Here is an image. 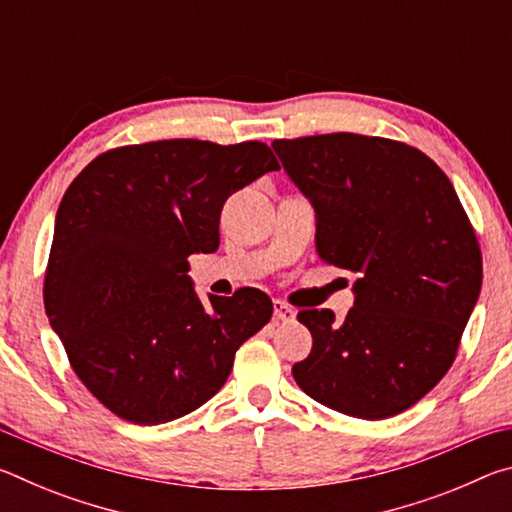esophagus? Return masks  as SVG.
I'll return each instance as SVG.
<instances>
[{"label": "esophagus", "instance_id": "obj_1", "mask_svg": "<svg viewBox=\"0 0 512 512\" xmlns=\"http://www.w3.org/2000/svg\"><path fill=\"white\" fill-rule=\"evenodd\" d=\"M273 314H275V320H282V323H291V320L296 318V311L282 300H273Z\"/></svg>", "mask_w": 512, "mask_h": 512}]
</instances>
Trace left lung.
<instances>
[{"instance_id": "8db88e82", "label": "left lung", "mask_w": 512, "mask_h": 512, "mask_svg": "<svg viewBox=\"0 0 512 512\" xmlns=\"http://www.w3.org/2000/svg\"><path fill=\"white\" fill-rule=\"evenodd\" d=\"M316 210V253L357 273L345 320L302 309L314 339L293 379L311 400L384 420L452 368L483 280L481 248L452 183L422 151L386 137L275 140Z\"/></svg>"}]
</instances>
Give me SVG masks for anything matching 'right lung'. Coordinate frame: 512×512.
I'll return each mask as SVG.
<instances>
[{
	"instance_id": "obj_1",
	"label": "right lung",
	"mask_w": 512,
	"mask_h": 512,
	"mask_svg": "<svg viewBox=\"0 0 512 512\" xmlns=\"http://www.w3.org/2000/svg\"><path fill=\"white\" fill-rule=\"evenodd\" d=\"M277 169L264 142L160 140L97 155L67 187L42 296L76 377L117 418L196 411L271 320L253 287L203 305L187 259L219 248L228 196Z\"/></svg>"
}]
</instances>
